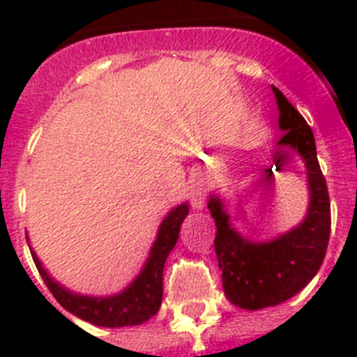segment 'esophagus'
Returning <instances> with one entry per match:
<instances>
[{"instance_id":"1","label":"esophagus","mask_w":357,"mask_h":357,"mask_svg":"<svg viewBox=\"0 0 357 357\" xmlns=\"http://www.w3.org/2000/svg\"><path fill=\"white\" fill-rule=\"evenodd\" d=\"M191 202H193V207L200 209V207H202V193H200V191H195V193L191 195Z\"/></svg>"}]
</instances>
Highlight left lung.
Here are the masks:
<instances>
[{
	"label": "left lung",
	"instance_id": "left-lung-1",
	"mask_svg": "<svg viewBox=\"0 0 357 357\" xmlns=\"http://www.w3.org/2000/svg\"><path fill=\"white\" fill-rule=\"evenodd\" d=\"M272 89L279 107V128L284 132L279 146L296 151L307 172L309 207L304 222L270 241L254 243L230 225L216 195L207 204L216 223L214 250L223 291L232 304L248 311L277 305L304 289L324 263L331 234L329 191L318 164L313 130L288 98L277 87Z\"/></svg>",
	"mask_w": 357,
	"mask_h": 357
}]
</instances>
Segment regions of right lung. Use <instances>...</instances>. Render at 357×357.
Here are the masks:
<instances>
[{
    "instance_id": "1",
    "label": "right lung",
    "mask_w": 357,
    "mask_h": 357,
    "mask_svg": "<svg viewBox=\"0 0 357 357\" xmlns=\"http://www.w3.org/2000/svg\"><path fill=\"white\" fill-rule=\"evenodd\" d=\"M188 213V204H181L169 211L168 216L160 223L155 243L151 247L141 273L121 293H116V295L87 296L69 291L50 277L36 252L30 248L31 257L52 295L66 311L100 327L139 326L159 311L160 302H162L164 263L175 247L181 225Z\"/></svg>"
}]
</instances>
